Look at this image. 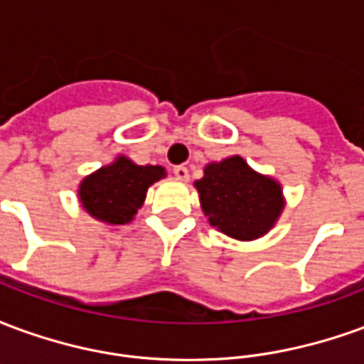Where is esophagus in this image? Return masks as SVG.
<instances>
[{"mask_svg":"<svg viewBox=\"0 0 364 364\" xmlns=\"http://www.w3.org/2000/svg\"><path fill=\"white\" fill-rule=\"evenodd\" d=\"M173 173L177 179H181V181H187L189 179V169L185 166H175L173 167Z\"/></svg>","mask_w":364,"mask_h":364,"instance_id":"1","label":"esophagus"}]
</instances>
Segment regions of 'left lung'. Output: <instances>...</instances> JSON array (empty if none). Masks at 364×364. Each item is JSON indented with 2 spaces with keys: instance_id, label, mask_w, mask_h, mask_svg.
Wrapping results in <instances>:
<instances>
[{
  "instance_id": "obj_1",
  "label": "left lung",
  "mask_w": 364,
  "mask_h": 364,
  "mask_svg": "<svg viewBox=\"0 0 364 364\" xmlns=\"http://www.w3.org/2000/svg\"><path fill=\"white\" fill-rule=\"evenodd\" d=\"M195 187L210 226L242 242L265 236L284 208L281 185L240 156L208 164Z\"/></svg>"
}]
</instances>
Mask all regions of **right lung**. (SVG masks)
<instances>
[{"instance_id":"1","label":"right lung","mask_w":364,"mask_h":364,"mask_svg":"<svg viewBox=\"0 0 364 364\" xmlns=\"http://www.w3.org/2000/svg\"><path fill=\"white\" fill-rule=\"evenodd\" d=\"M166 177L161 166H136L124 156L97 169L80 185L83 210L107 224H128L144 205L148 187Z\"/></svg>"}]
</instances>
